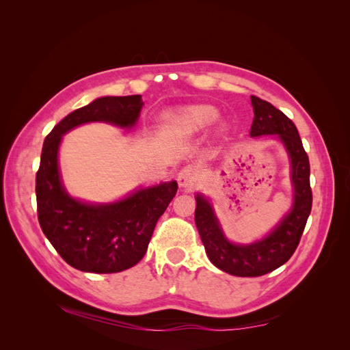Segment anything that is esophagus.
I'll return each mask as SVG.
<instances>
[{"label":"esophagus","mask_w":350,"mask_h":350,"mask_svg":"<svg viewBox=\"0 0 350 350\" xmlns=\"http://www.w3.org/2000/svg\"><path fill=\"white\" fill-rule=\"evenodd\" d=\"M197 183V171L193 166H184L178 172V184L179 187H193Z\"/></svg>","instance_id":"obj_1"}]
</instances>
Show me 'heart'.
Wrapping results in <instances>:
<instances>
[{"label":"heart","mask_w":350,"mask_h":350,"mask_svg":"<svg viewBox=\"0 0 350 350\" xmlns=\"http://www.w3.org/2000/svg\"><path fill=\"white\" fill-rule=\"evenodd\" d=\"M216 118L217 109L213 107H207V105H198V107L183 109L175 116L174 121L183 133H194L206 129Z\"/></svg>","instance_id":"obj_1"}]
</instances>
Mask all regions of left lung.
Masks as SVG:
<instances>
[{
	"mask_svg": "<svg viewBox=\"0 0 350 350\" xmlns=\"http://www.w3.org/2000/svg\"><path fill=\"white\" fill-rule=\"evenodd\" d=\"M251 105L254 120L250 135L278 134L291 156L295 201L292 210L267 238L250 245H235L225 238L208 201L200 194L196 197V226L210 261L239 278L262 276L283 266L298 248L312 207L310 159L295 124L267 100L251 96Z\"/></svg>",
	"mask_w": 350,
	"mask_h": 350,
	"instance_id": "obj_1",
	"label": "left lung"
}]
</instances>
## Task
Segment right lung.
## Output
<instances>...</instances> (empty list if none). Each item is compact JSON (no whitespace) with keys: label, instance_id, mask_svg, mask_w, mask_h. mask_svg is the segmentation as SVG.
Listing matches in <instances>:
<instances>
[{"label":"right lung","instance_id":"right-lung-1","mask_svg":"<svg viewBox=\"0 0 350 350\" xmlns=\"http://www.w3.org/2000/svg\"><path fill=\"white\" fill-rule=\"evenodd\" d=\"M143 107L140 94L107 96L68 113L46 135L36 172L39 225L71 267L89 273H118L139 262L154 226L178 191V184L144 188L112 204H86L61 184L58 146L62 134L84 122L133 126Z\"/></svg>","mask_w":350,"mask_h":350}]
</instances>
